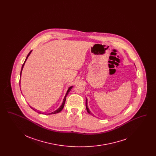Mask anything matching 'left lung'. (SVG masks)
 I'll return each mask as SVG.
<instances>
[{
    "label": "left lung",
    "mask_w": 156,
    "mask_h": 156,
    "mask_svg": "<svg viewBox=\"0 0 156 156\" xmlns=\"http://www.w3.org/2000/svg\"><path fill=\"white\" fill-rule=\"evenodd\" d=\"M86 108H87V111L88 112V113H89V114H90V115H92V116H94V115L92 113H90V111L89 110V108H88V105H87V99L86 98Z\"/></svg>",
    "instance_id": "1"
}]
</instances>
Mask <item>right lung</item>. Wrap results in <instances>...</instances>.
Listing matches in <instances>:
<instances>
[{"mask_svg": "<svg viewBox=\"0 0 156 156\" xmlns=\"http://www.w3.org/2000/svg\"><path fill=\"white\" fill-rule=\"evenodd\" d=\"M32 51V50L31 51H30V52L28 54V55H27V57H26V58L25 59V61H24V63H23V64L22 67V69H21V72H20V76H21V74H22V72L23 68V67H24V64H25V62H26V60L27 59V58H28V57L30 55V54H31V52ZM72 88H73V86L72 87H70L68 89V90H67V93H66V96L64 97V99H63V102H62V105L59 106V108L58 109H57L56 111H55L52 112L51 113H48V115H50V114H55V113H59L60 112L62 111V109H63V108H64V104H65V102H66V97H67V95L68 94V93L70 92V90H71V89H72ZM32 109H33L31 107H30ZM34 110V109H33ZM34 111H35V110H34ZM39 113H41L40 112H38Z\"/></svg>", "mask_w": 156, "mask_h": 156, "instance_id": "1", "label": "right lung"}]
</instances>
